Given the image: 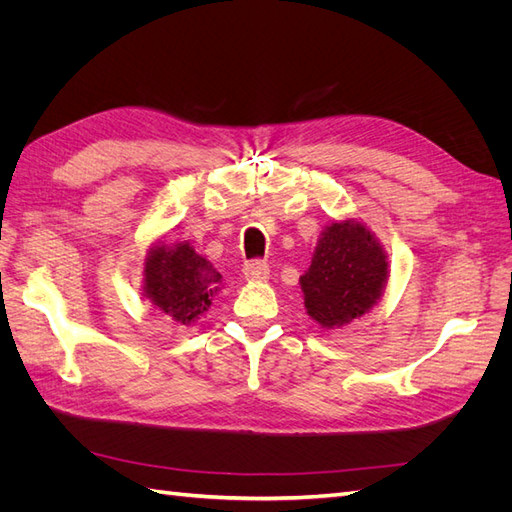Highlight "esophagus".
Returning a JSON list of instances; mask_svg holds the SVG:
<instances>
[{
	"label": "esophagus",
	"mask_w": 512,
	"mask_h": 512,
	"mask_svg": "<svg viewBox=\"0 0 512 512\" xmlns=\"http://www.w3.org/2000/svg\"><path fill=\"white\" fill-rule=\"evenodd\" d=\"M243 275H245L247 282H267L269 280L267 262H260V260L247 262V265L243 267Z\"/></svg>",
	"instance_id": "esophagus-1"
}]
</instances>
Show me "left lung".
I'll return each mask as SVG.
<instances>
[{
    "instance_id": "1",
    "label": "left lung",
    "mask_w": 512,
    "mask_h": 512,
    "mask_svg": "<svg viewBox=\"0 0 512 512\" xmlns=\"http://www.w3.org/2000/svg\"><path fill=\"white\" fill-rule=\"evenodd\" d=\"M389 277V256L374 230L352 218L331 222L299 277L305 312L320 329L348 327L380 303Z\"/></svg>"
}]
</instances>
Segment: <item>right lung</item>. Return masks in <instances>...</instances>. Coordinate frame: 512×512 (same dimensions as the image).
<instances>
[{"label":"right lung","instance_id":"add662e5","mask_svg":"<svg viewBox=\"0 0 512 512\" xmlns=\"http://www.w3.org/2000/svg\"><path fill=\"white\" fill-rule=\"evenodd\" d=\"M222 275L190 241H153L143 262V297L158 314L183 327L211 307L222 290Z\"/></svg>","mask_w":512,"mask_h":512}]
</instances>
